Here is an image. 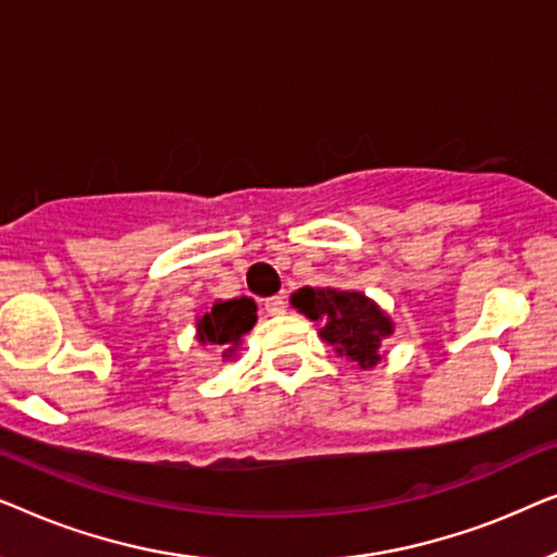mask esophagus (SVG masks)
I'll use <instances>...</instances> for the list:
<instances>
[{
    "label": "esophagus",
    "mask_w": 557,
    "mask_h": 557,
    "mask_svg": "<svg viewBox=\"0 0 557 557\" xmlns=\"http://www.w3.org/2000/svg\"><path fill=\"white\" fill-rule=\"evenodd\" d=\"M263 307H265V314L278 317V314H284L286 301H284V296H271V299H265Z\"/></svg>",
    "instance_id": "34e87169"
}]
</instances>
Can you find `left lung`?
<instances>
[{"mask_svg": "<svg viewBox=\"0 0 557 557\" xmlns=\"http://www.w3.org/2000/svg\"><path fill=\"white\" fill-rule=\"evenodd\" d=\"M292 307L319 324V337L360 370L383 360V339L395 332L393 319L370 296L352 288L304 286L292 294Z\"/></svg>", "mask_w": 557, "mask_h": 557, "instance_id": "obj_1", "label": "left lung"}]
</instances>
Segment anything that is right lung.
Here are the masks:
<instances>
[{"label":"right lung","mask_w":557,"mask_h":557,"mask_svg":"<svg viewBox=\"0 0 557 557\" xmlns=\"http://www.w3.org/2000/svg\"><path fill=\"white\" fill-rule=\"evenodd\" d=\"M256 311V301L248 299V296L227 301L218 299L212 307L205 309L202 314L195 319V337L202 347L210 345L215 352L223 355V360H235L240 352L243 337H246L258 322Z\"/></svg>","instance_id":"obj_1"}]
</instances>
